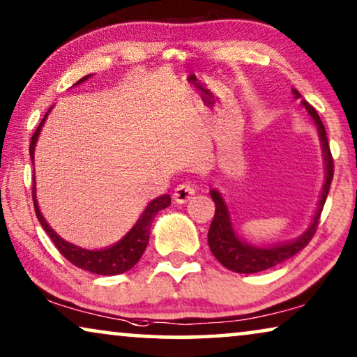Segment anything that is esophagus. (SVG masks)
I'll use <instances>...</instances> for the list:
<instances>
[{"label": "esophagus", "mask_w": 357, "mask_h": 357, "mask_svg": "<svg viewBox=\"0 0 357 357\" xmlns=\"http://www.w3.org/2000/svg\"><path fill=\"white\" fill-rule=\"evenodd\" d=\"M195 193H197V187H195L193 183H182L175 188L174 202L178 204H183V203H187Z\"/></svg>", "instance_id": "34e87169"}]
</instances>
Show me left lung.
Returning <instances> with one entry per match:
<instances>
[{
    "mask_svg": "<svg viewBox=\"0 0 357 357\" xmlns=\"http://www.w3.org/2000/svg\"><path fill=\"white\" fill-rule=\"evenodd\" d=\"M292 96H294V99H301V94L296 89H292ZM301 105L307 110V114H309L312 121H314L317 126V133H319L321 146V158H324L325 164L324 187H321L314 216H312L310 224L307 226L305 231L302 232L299 237H296L294 241L273 243V245H257V243L247 242L245 238H242L237 234L232 222L231 209H229L221 192L216 188L209 190V195H211L213 202L216 204V213H214L213 222L208 231V243L213 255L216 257V260L221 263L222 266H226L227 270L236 273H245V275H248V273L265 271L268 268L280 265L281 261L294 257L296 253L301 252L302 248L310 242V238L314 237L321 209H324L326 195H328L330 183L331 180H333V159H331L325 126L321 123L319 114H317L314 107L307 104L304 99L301 100Z\"/></svg>",
    "mask_w": 357,
    "mask_h": 357,
    "instance_id": "obj_1",
    "label": "left lung"
}]
</instances>
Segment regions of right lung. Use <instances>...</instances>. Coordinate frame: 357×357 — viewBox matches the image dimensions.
<instances>
[{
  "label": "right lung",
  "mask_w": 357,
  "mask_h": 357,
  "mask_svg": "<svg viewBox=\"0 0 357 357\" xmlns=\"http://www.w3.org/2000/svg\"><path fill=\"white\" fill-rule=\"evenodd\" d=\"M91 76L92 75L81 77V79L77 81L75 86L82 84V82L89 79ZM50 110H48L45 116H43V120L40 121V125H38L37 131L32 136L31 148H29V154H31L32 162H33V154H36V144L38 141V136H40L43 123H45ZM36 190H37L36 188V174H33V185H32L33 208H36V214H37L38 221H40L42 227L45 229L48 237H50L53 243L56 245L58 252H60L68 261H71L73 265L81 268V270L91 271V273H94V275H104V276L121 275V273L131 270V268H133L136 263L139 261L141 255H143L146 247H148L151 226H153L155 214H158L160 209L170 206V195H167V193L162 195V197H158L155 199H151V202L146 204L143 213L139 214V218L136 219L133 227H131L130 231L120 238V241H116L115 243H112V245L104 247V248H84V247L75 245V243L65 241V238L60 237L55 231H53V229L50 227V224L47 222V219L43 218L40 206H38Z\"/></svg>",
  "instance_id": "add662e5"
}]
</instances>
